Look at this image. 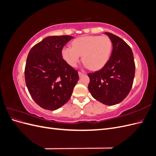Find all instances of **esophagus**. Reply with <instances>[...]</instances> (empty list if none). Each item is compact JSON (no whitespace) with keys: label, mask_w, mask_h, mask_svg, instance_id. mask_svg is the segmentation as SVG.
I'll list each match as a JSON object with an SVG mask.
<instances>
[{"label":"esophagus","mask_w":156,"mask_h":156,"mask_svg":"<svg viewBox=\"0 0 156 156\" xmlns=\"http://www.w3.org/2000/svg\"><path fill=\"white\" fill-rule=\"evenodd\" d=\"M78 73H79V77H81L83 75H84V73H82V72H78Z\"/></svg>","instance_id":"obj_1"}]
</instances>
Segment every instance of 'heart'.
Listing matches in <instances>:
<instances>
[{"instance_id":"heart-1","label":"heart","mask_w":156,"mask_h":156,"mask_svg":"<svg viewBox=\"0 0 156 156\" xmlns=\"http://www.w3.org/2000/svg\"><path fill=\"white\" fill-rule=\"evenodd\" d=\"M72 48L65 47L62 50L64 60L72 67H76L83 56V61L92 70L105 66L110 58L112 43L108 36H87L77 37L72 41Z\"/></svg>"}]
</instances>
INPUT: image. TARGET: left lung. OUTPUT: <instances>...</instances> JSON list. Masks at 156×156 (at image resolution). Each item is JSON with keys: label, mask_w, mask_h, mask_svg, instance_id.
Wrapping results in <instances>:
<instances>
[{"label": "left lung", "mask_w": 156, "mask_h": 156, "mask_svg": "<svg viewBox=\"0 0 156 156\" xmlns=\"http://www.w3.org/2000/svg\"><path fill=\"white\" fill-rule=\"evenodd\" d=\"M112 43V51L107 63L100 70L89 73L88 90L96 100L114 105L124 100L129 93L135 72L133 54L120 37L105 32Z\"/></svg>", "instance_id": "obj_1"}]
</instances>
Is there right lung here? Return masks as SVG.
Returning <instances> with one entry per match:
<instances>
[{
  "mask_svg": "<svg viewBox=\"0 0 156 156\" xmlns=\"http://www.w3.org/2000/svg\"><path fill=\"white\" fill-rule=\"evenodd\" d=\"M71 36H48L32 47L25 69L27 87L34 101L55 111L66 103L79 80L77 70L62 58V50Z\"/></svg>",
  "mask_w": 156,
  "mask_h": 156,
  "instance_id": "add662e5",
  "label": "right lung"
}]
</instances>
